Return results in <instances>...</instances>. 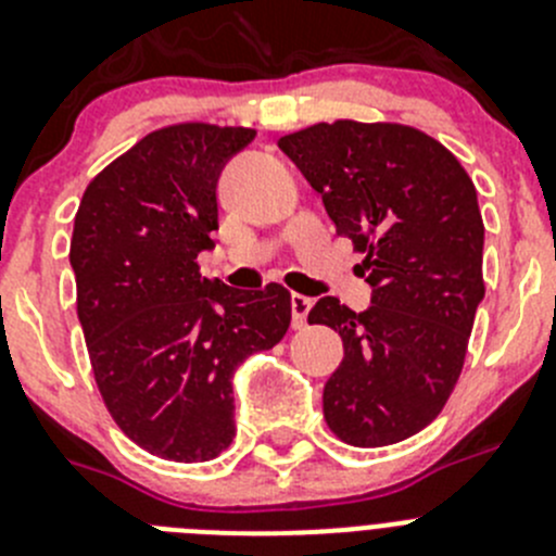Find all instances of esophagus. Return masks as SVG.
I'll return each mask as SVG.
<instances>
[{
    "instance_id": "1",
    "label": "esophagus",
    "mask_w": 556,
    "mask_h": 556,
    "mask_svg": "<svg viewBox=\"0 0 556 556\" xmlns=\"http://www.w3.org/2000/svg\"><path fill=\"white\" fill-rule=\"evenodd\" d=\"M312 312V298H303V294H292V328L303 330L305 319Z\"/></svg>"
}]
</instances>
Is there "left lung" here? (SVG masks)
Returning <instances> with one entry per match:
<instances>
[{
	"instance_id": "left-lung-1",
	"label": "left lung",
	"mask_w": 556,
	"mask_h": 556,
	"mask_svg": "<svg viewBox=\"0 0 556 556\" xmlns=\"http://www.w3.org/2000/svg\"><path fill=\"white\" fill-rule=\"evenodd\" d=\"M278 149L323 195L336 233L366 253L369 308L323 298L308 312L344 341L325 421L366 450L405 441L450 400L485 298L475 181L441 142L402 124H314Z\"/></svg>"
}]
</instances>
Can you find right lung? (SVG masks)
I'll list each match as a JSON object with an SVG mask.
<instances>
[{
	"label": "right lung",
	"mask_w": 556,
	"mask_h": 556,
	"mask_svg": "<svg viewBox=\"0 0 556 556\" xmlns=\"http://www.w3.org/2000/svg\"><path fill=\"white\" fill-rule=\"evenodd\" d=\"M253 137L212 124L151 131L90 181L74 217L68 258L96 386L115 425L165 460L228 450L233 371L292 323L281 283L239 292L198 269L215 248L217 178Z\"/></svg>",
	"instance_id": "add662e5"
}]
</instances>
